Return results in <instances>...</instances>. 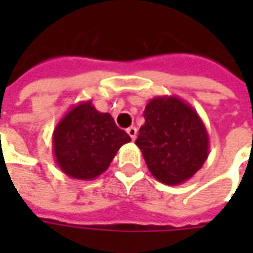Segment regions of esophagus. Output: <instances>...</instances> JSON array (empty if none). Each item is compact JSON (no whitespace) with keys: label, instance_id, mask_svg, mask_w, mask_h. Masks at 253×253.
Instances as JSON below:
<instances>
[{"label":"esophagus","instance_id":"1","mask_svg":"<svg viewBox=\"0 0 253 253\" xmlns=\"http://www.w3.org/2000/svg\"><path fill=\"white\" fill-rule=\"evenodd\" d=\"M126 133L131 136L132 141H135V139H136V133H138V129H136L135 126H129V128L126 129Z\"/></svg>","mask_w":253,"mask_h":253}]
</instances>
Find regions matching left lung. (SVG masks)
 Here are the masks:
<instances>
[{
  "mask_svg": "<svg viewBox=\"0 0 253 253\" xmlns=\"http://www.w3.org/2000/svg\"><path fill=\"white\" fill-rule=\"evenodd\" d=\"M136 146L152 176L168 186L191 179L209 158L207 128L197 111L174 95L155 97L145 107Z\"/></svg>",
  "mask_w": 253,
  "mask_h": 253,
  "instance_id": "obj_1",
  "label": "left lung"
}]
</instances>
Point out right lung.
I'll use <instances>...</instances> for the list:
<instances>
[{
    "mask_svg": "<svg viewBox=\"0 0 253 253\" xmlns=\"http://www.w3.org/2000/svg\"><path fill=\"white\" fill-rule=\"evenodd\" d=\"M53 155L69 177L94 180L131 136L120 129L111 114L95 110L91 101L79 102L63 115L53 131Z\"/></svg>",
    "mask_w": 253,
    "mask_h": 253,
    "instance_id": "right-lung-1",
    "label": "right lung"
}]
</instances>
